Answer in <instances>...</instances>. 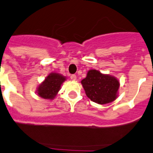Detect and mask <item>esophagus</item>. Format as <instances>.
Returning <instances> with one entry per match:
<instances>
[{"label":"esophagus","mask_w":153,"mask_h":153,"mask_svg":"<svg viewBox=\"0 0 153 153\" xmlns=\"http://www.w3.org/2000/svg\"><path fill=\"white\" fill-rule=\"evenodd\" d=\"M70 78H71V79H72V81H75L77 78V76L75 75H72L71 76H70Z\"/></svg>","instance_id":"1"}]
</instances>
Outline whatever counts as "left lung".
<instances>
[{"label":"left lung","instance_id":"obj_1","mask_svg":"<svg viewBox=\"0 0 153 153\" xmlns=\"http://www.w3.org/2000/svg\"><path fill=\"white\" fill-rule=\"evenodd\" d=\"M81 85L87 97L93 102L101 105L115 100L120 86L116 78L104 75L96 69L88 71L86 78L81 81Z\"/></svg>","mask_w":153,"mask_h":153}]
</instances>
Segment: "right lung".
<instances>
[{"label":"right lung","mask_w":153,"mask_h":153,"mask_svg":"<svg viewBox=\"0 0 153 153\" xmlns=\"http://www.w3.org/2000/svg\"><path fill=\"white\" fill-rule=\"evenodd\" d=\"M65 77L56 72H51L37 88V94L44 99L53 100L60 90L61 85L65 81Z\"/></svg>","instance_id":"add662e5"}]
</instances>
